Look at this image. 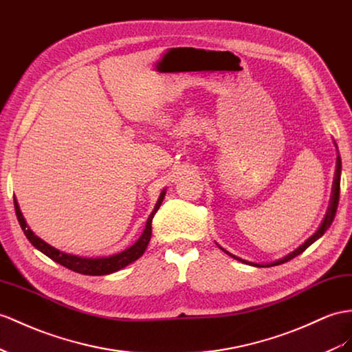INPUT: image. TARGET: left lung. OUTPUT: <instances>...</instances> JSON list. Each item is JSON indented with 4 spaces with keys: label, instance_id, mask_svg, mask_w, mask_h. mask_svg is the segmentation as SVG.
Returning <instances> with one entry per match:
<instances>
[{
    "label": "left lung",
    "instance_id": "obj_1",
    "mask_svg": "<svg viewBox=\"0 0 352 352\" xmlns=\"http://www.w3.org/2000/svg\"><path fill=\"white\" fill-rule=\"evenodd\" d=\"M335 147H336V150H338L336 142H335ZM340 170H342V162H340V156H339V151H338V159H336V173H335V179H333V187H331V199H330L329 210H327V212H326V217H324V220H322V223H321V226L318 228V230L315 232L314 235H312L309 239H306V241L303 242V244H302L299 248H296V250L293 251V253L287 254L285 257H283V258L276 260V262H272V263H266V265H260V263L247 262V260H244V258H239V257H236V256H233L232 253H229V251H226V250H224V248H221L219 244H217V245H219V247H220V248L224 251V253L229 254L230 257H233V258L239 260V262H242V263H245V265H251V266H256V267H269V266L283 265V263L288 262V260L294 258L296 256L302 254L306 248H308L309 245H312L315 241L320 239V238L324 235V232H326V230L330 228V224L333 223V220H335L336 210H338V204H339V193H340Z\"/></svg>",
    "mask_w": 352,
    "mask_h": 352
}]
</instances>
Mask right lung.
Listing matches in <instances>:
<instances>
[{
	"mask_svg": "<svg viewBox=\"0 0 352 352\" xmlns=\"http://www.w3.org/2000/svg\"><path fill=\"white\" fill-rule=\"evenodd\" d=\"M166 190L164 188L162 190L159 199L156 202L155 210L151 211V214L148 215L147 223H146V229H144L142 235L138 238V241L135 242L133 245H131L129 248H126L124 251L119 254H113V256H108V257H80V256H74V254H68L64 253V251H59L55 247L49 245L47 242H44L41 238H38L37 235H34V232L28 228V224H26L23 215L21 212L19 208V204H17L16 197H14V210H16V215H17V220H19L21 228L25 233V236L28 238V241L31 244L37 248L38 251H41L43 254H46L47 257H50L53 262H56L62 266H65L71 270H74L77 274H83V275H108V274H113L117 272V270L123 269L124 266L131 265L135 260H138L144 251H146L150 238H151V221L153 217H155V214L157 212L159 206L162 205V201H164Z\"/></svg>",
	"mask_w": 352,
	"mask_h": 352,
	"instance_id": "obj_1",
	"label": "right lung"
}]
</instances>
